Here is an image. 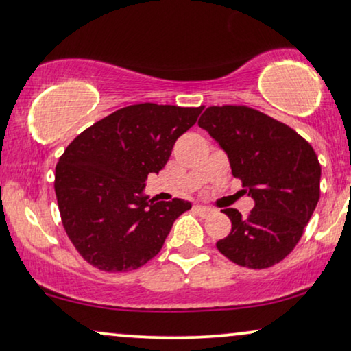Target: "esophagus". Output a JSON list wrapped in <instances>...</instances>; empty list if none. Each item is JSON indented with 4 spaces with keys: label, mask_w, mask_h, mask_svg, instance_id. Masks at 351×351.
Masks as SVG:
<instances>
[{
    "label": "esophagus",
    "mask_w": 351,
    "mask_h": 351,
    "mask_svg": "<svg viewBox=\"0 0 351 351\" xmlns=\"http://www.w3.org/2000/svg\"><path fill=\"white\" fill-rule=\"evenodd\" d=\"M194 208H196L199 214H202V215H208V214H212V212H214V208H212V207L201 206V204H196V206H194Z\"/></svg>",
    "instance_id": "esophagus-1"
}]
</instances>
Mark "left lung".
<instances>
[{
  "label": "left lung",
  "mask_w": 351,
  "mask_h": 351,
  "mask_svg": "<svg viewBox=\"0 0 351 351\" xmlns=\"http://www.w3.org/2000/svg\"><path fill=\"white\" fill-rule=\"evenodd\" d=\"M228 155L254 208L243 217L223 208L232 232L217 250L234 264L267 269L298 245L319 201L321 165L308 141L267 114L245 105L208 106L199 118Z\"/></svg>",
  "instance_id": "1"
}]
</instances>
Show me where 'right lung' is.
Instances as JSON below:
<instances>
[{
	"mask_svg": "<svg viewBox=\"0 0 351 351\" xmlns=\"http://www.w3.org/2000/svg\"><path fill=\"white\" fill-rule=\"evenodd\" d=\"M204 106L137 104L82 131L55 171L61 221L79 254L105 272L139 269L160 252L191 202H155L145 180L167 165L176 139Z\"/></svg>",
	"mask_w": 351,
	"mask_h": 351,
	"instance_id": "obj_1",
	"label": "right lung"
}]
</instances>
